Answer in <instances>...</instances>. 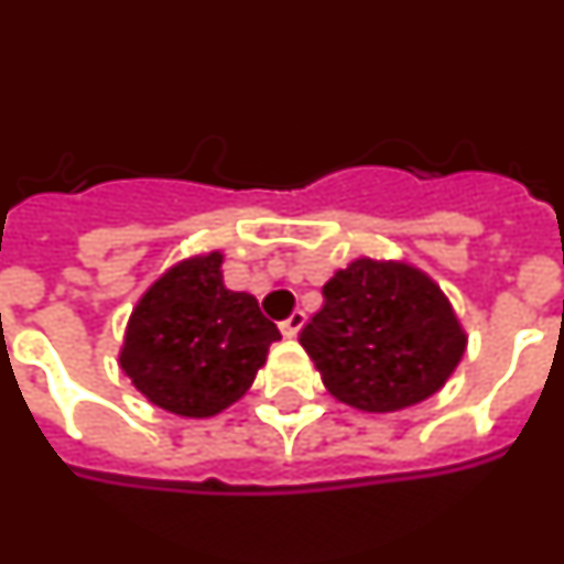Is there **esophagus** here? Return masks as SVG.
Returning a JSON list of instances; mask_svg holds the SVG:
<instances>
[{
  "instance_id": "obj_1",
  "label": "esophagus",
  "mask_w": 564,
  "mask_h": 564,
  "mask_svg": "<svg viewBox=\"0 0 564 564\" xmlns=\"http://www.w3.org/2000/svg\"><path fill=\"white\" fill-rule=\"evenodd\" d=\"M305 318L307 316L302 311H293L291 318H285V322L279 325V330H282V336H285V338H296L299 330L305 327Z\"/></svg>"
}]
</instances>
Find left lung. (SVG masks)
Listing matches in <instances>:
<instances>
[{"mask_svg": "<svg viewBox=\"0 0 564 564\" xmlns=\"http://www.w3.org/2000/svg\"><path fill=\"white\" fill-rule=\"evenodd\" d=\"M325 305L299 336L336 401L398 412L435 395L466 352V330L430 273L361 257L322 288Z\"/></svg>", "mask_w": 564, "mask_h": 564, "instance_id": "obj_1", "label": "left lung"}]
</instances>
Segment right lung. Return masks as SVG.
<instances>
[{"instance_id": "add662e5", "label": "right lung", "mask_w": 564, "mask_h": 564, "mask_svg": "<svg viewBox=\"0 0 564 564\" xmlns=\"http://www.w3.org/2000/svg\"><path fill=\"white\" fill-rule=\"evenodd\" d=\"M279 338L251 293L223 285V253H194L138 299L118 364L154 406L212 417L251 390Z\"/></svg>"}]
</instances>
